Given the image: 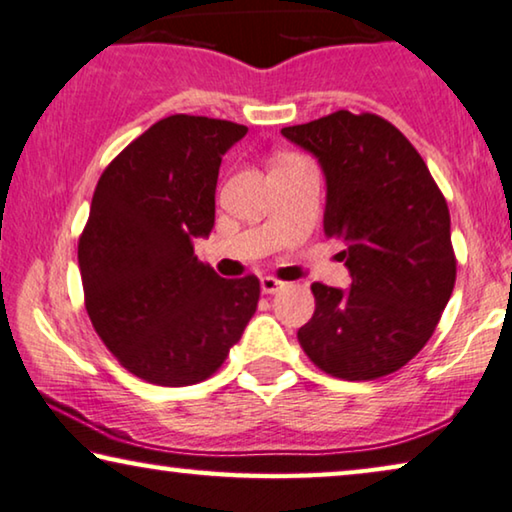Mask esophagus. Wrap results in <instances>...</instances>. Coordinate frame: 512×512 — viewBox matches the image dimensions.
Wrapping results in <instances>:
<instances>
[{"label": "esophagus", "mask_w": 512, "mask_h": 512, "mask_svg": "<svg viewBox=\"0 0 512 512\" xmlns=\"http://www.w3.org/2000/svg\"><path fill=\"white\" fill-rule=\"evenodd\" d=\"M284 286H286L284 281H279V279H274V277H263V279H261V291H263L265 295L279 293Z\"/></svg>", "instance_id": "obj_1"}]
</instances>
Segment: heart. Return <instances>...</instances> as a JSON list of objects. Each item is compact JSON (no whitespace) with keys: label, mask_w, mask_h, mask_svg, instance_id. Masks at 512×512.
I'll return each mask as SVG.
<instances>
[{"label":"heart","mask_w":512,"mask_h":512,"mask_svg":"<svg viewBox=\"0 0 512 512\" xmlns=\"http://www.w3.org/2000/svg\"><path fill=\"white\" fill-rule=\"evenodd\" d=\"M295 159H300V157H295V154H291V152H281V154H277V157H274V164H272V168H274V166L291 164V161H295Z\"/></svg>","instance_id":"b5f03b06"}]
</instances>
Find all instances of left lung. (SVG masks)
I'll return each instance as SVG.
<instances>
[{
    "label": "left lung",
    "mask_w": 512,
    "mask_h": 512,
    "mask_svg": "<svg viewBox=\"0 0 512 512\" xmlns=\"http://www.w3.org/2000/svg\"><path fill=\"white\" fill-rule=\"evenodd\" d=\"M325 175L323 226L351 286L311 284L300 346L325 374L372 381L397 372L439 323L455 286L446 198L406 136L379 115L337 110L281 129Z\"/></svg>",
    "instance_id": "8db88e82"
}]
</instances>
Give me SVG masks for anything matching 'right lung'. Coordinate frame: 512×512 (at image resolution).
I'll return each instance as SVG.
<instances>
[{
    "label": "right lung",
    "mask_w": 512,
    "mask_h": 512,
    "mask_svg": "<svg viewBox=\"0 0 512 512\" xmlns=\"http://www.w3.org/2000/svg\"><path fill=\"white\" fill-rule=\"evenodd\" d=\"M247 127L170 115L117 154L94 189L78 242L96 335L138 379L205 381L240 342L261 284L221 279L194 256L214 228L221 157Z\"/></svg>",
    "instance_id": "1"
}]
</instances>
